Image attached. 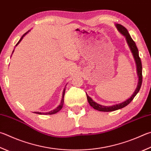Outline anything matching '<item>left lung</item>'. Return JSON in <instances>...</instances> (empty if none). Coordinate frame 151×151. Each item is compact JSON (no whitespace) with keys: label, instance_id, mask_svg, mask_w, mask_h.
<instances>
[{"label":"left lung","instance_id":"8db88e82","mask_svg":"<svg viewBox=\"0 0 151 151\" xmlns=\"http://www.w3.org/2000/svg\"><path fill=\"white\" fill-rule=\"evenodd\" d=\"M115 26H116V28L118 30L119 32L123 35V36H125V39H126V42H127V44L129 45V47L130 50L131 51V53L133 54V56L134 57V59H135V64H136V67H137V76L139 78L138 80V83H137V86L136 89L135 90V91L133 93V94L131 96L125 101H123L122 103H119V104H114L112 106H103V105H100V104L96 103L94 102L91 98H90L89 96H87V100L89 104L93 108L96 109L98 111H115L117 110V109H122L123 108H124L127 105H128L131 101L133 100L134 97L139 92V90L141 88V84H142V64H141V61L140 57H139V50L137 47V45L135 44V43L134 41L133 40L132 38H131V35L129 34V32L127 31V29H126L124 26H123L121 24H116Z\"/></svg>","mask_w":151,"mask_h":151}]
</instances>
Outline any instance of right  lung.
Segmentation results:
<instances>
[{
	"label": "right lung",
	"mask_w": 151,
	"mask_h": 151,
	"mask_svg": "<svg viewBox=\"0 0 151 151\" xmlns=\"http://www.w3.org/2000/svg\"><path fill=\"white\" fill-rule=\"evenodd\" d=\"M30 31V30H29V31H28L26 33H25V34H24L21 37V38H20V40L18 41V42L16 43V46H17L19 43H20V42H21L22 41V40L24 38V37L25 36V35L28 34V33ZM14 49L13 50V51H12V53H14ZM12 56V55H11ZM65 88H64V90H63V95H62V99H61V103H60V104L57 107V108H55V109H54L53 110H51V111H48V112H39V111H35V114H40V115H52V114H56V113H57V112L58 111H59L60 110H61V109H62V108H63V103H64V96H65Z\"/></svg>",
	"instance_id": "1"
}]
</instances>
